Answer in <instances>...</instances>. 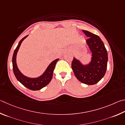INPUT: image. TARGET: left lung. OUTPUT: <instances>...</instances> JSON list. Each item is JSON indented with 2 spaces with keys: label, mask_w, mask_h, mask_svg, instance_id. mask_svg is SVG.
<instances>
[{
  "label": "left lung",
  "mask_w": 125,
  "mask_h": 125,
  "mask_svg": "<svg viewBox=\"0 0 125 125\" xmlns=\"http://www.w3.org/2000/svg\"><path fill=\"white\" fill-rule=\"evenodd\" d=\"M88 38L86 42L92 52L91 62L83 66L79 61L73 59L71 67L76 78L83 83L93 85L98 83L105 74L108 63V52L103 41L97 35L82 30Z\"/></svg>",
  "instance_id": "1"
}]
</instances>
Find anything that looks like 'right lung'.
Segmentation results:
<instances>
[{
    "instance_id": "1",
    "label": "right lung",
    "mask_w": 125,
    "mask_h": 125,
    "mask_svg": "<svg viewBox=\"0 0 125 125\" xmlns=\"http://www.w3.org/2000/svg\"><path fill=\"white\" fill-rule=\"evenodd\" d=\"M28 36H26L21 39L19 42V43L17 45L16 49H15L14 54L12 56V69L14 73L15 77L17 78V80L21 83L22 84H23L24 86L26 87L28 89H31L32 91H37L42 89L43 87H45L47 84L49 83V82L51 81L52 77V74L53 71L56 64V62L59 60V59H57L56 60L52 61L50 63L49 66L46 70L45 73L43 74L39 77L36 78H31L26 77L22 74L20 71L17 68L16 61V54L18 52V50L20 48L22 42L23 41V39L26 38Z\"/></svg>"
}]
</instances>
